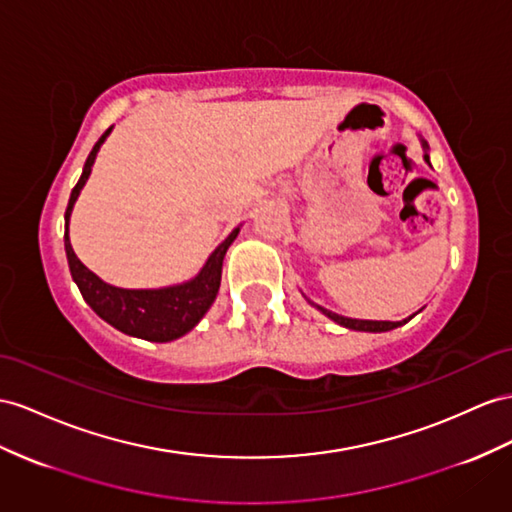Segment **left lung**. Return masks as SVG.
<instances>
[{
    "label": "left lung",
    "mask_w": 512,
    "mask_h": 512,
    "mask_svg": "<svg viewBox=\"0 0 512 512\" xmlns=\"http://www.w3.org/2000/svg\"><path fill=\"white\" fill-rule=\"evenodd\" d=\"M422 147L424 149H428V144L422 140ZM424 160L430 164V157H428V153H424ZM313 305V303H311ZM326 318H331L333 322H337V324H342V326H346V329H352V331H368V333H385V331H391V329H398V326H402V324H406L409 322L411 318H406V320H402V322H378V320H355V318H344V316H339V313H333V311H329V309H324V307H320V305H316Z\"/></svg>",
    "instance_id": "8db88e82"
}]
</instances>
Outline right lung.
Instances as JSON below:
<instances>
[{
    "instance_id": "1",
    "label": "right lung",
    "mask_w": 512,
    "mask_h": 512,
    "mask_svg": "<svg viewBox=\"0 0 512 512\" xmlns=\"http://www.w3.org/2000/svg\"><path fill=\"white\" fill-rule=\"evenodd\" d=\"M112 131L106 129L97 144L90 151L84 164L82 177L77 186L71 190V199L64 212V251H67L71 277L80 287L86 303L90 305L101 320L112 324L125 335L147 339V342H173V339L192 331L199 320L205 316L207 309L216 300L220 277H222V259L227 255V248L238 238L240 227L229 233V238L222 242L216 251L207 257L205 266L194 279L181 283L160 287V290H123V287L108 285L101 281L95 272H90L80 259H77L71 240H69V220L73 205L80 196L84 183L90 175V168L95 164L97 151Z\"/></svg>"
}]
</instances>
